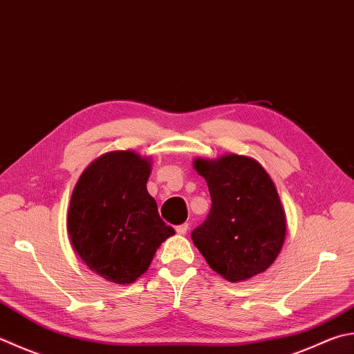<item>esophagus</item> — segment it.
<instances>
[{"label":"esophagus","mask_w":354,"mask_h":354,"mask_svg":"<svg viewBox=\"0 0 354 354\" xmlns=\"http://www.w3.org/2000/svg\"><path fill=\"white\" fill-rule=\"evenodd\" d=\"M188 228H189V225H188V223H182V225L176 226V231H177V234H178V236H185L186 232H188Z\"/></svg>","instance_id":"esophagus-1"}]
</instances>
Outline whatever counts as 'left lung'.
Here are the masks:
<instances>
[{"mask_svg": "<svg viewBox=\"0 0 354 354\" xmlns=\"http://www.w3.org/2000/svg\"><path fill=\"white\" fill-rule=\"evenodd\" d=\"M194 169L211 194V211L191 232L212 270L230 282L270 268L281 252L286 217L276 185L256 158L225 154L196 158Z\"/></svg>", "mask_w": 354, "mask_h": 354, "instance_id": "1", "label": "left lung"}]
</instances>
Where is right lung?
<instances>
[{
  "instance_id": "right-lung-1",
  "label": "right lung",
  "mask_w": 354,
  "mask_h": 354,
  "mask_svg": "<svg viewBox=\"0 0 354 354\" xmlns=\"http://www.w3.org/2000/svg\"><path fill=\"white\" fill-rule=\"evenodd\" d=\"M149 174V157L111 151L83 171L72 191L68 232L73 251L108 282H136L158 246L176 234L146 189Z\"/></svg>"
}]
</instances>
